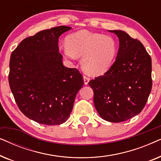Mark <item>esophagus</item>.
Instances as JSON below:
<instances>
[{
	"mask_svg": "<svg viewBox=\"0 0 161 161\" xmlns=\"http://www.w3.org/2000/svg\"><path fill=\"white\" fill-rule=\"evenodd\" d=\"M89 77H87V76H86V75H83V80H84V84L85 85H87L88 84V83H89Z\"/></svg>",
	"mask_w": 161,
	"mask_h": 161,
	"instance_id": "esophagus-1",
	"label": "esophagus"
}]
</instances>
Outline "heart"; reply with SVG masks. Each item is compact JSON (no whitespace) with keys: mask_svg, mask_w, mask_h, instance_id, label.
<instances>
[{"mask_svg":"<svg viewBox=\"0 0 161 161\" xmlns=\"http://www.w3.org/2000/svg\"><path fill=\"white\" fill-rule=\"evenodd\" d=\"M63 54L69 60L82 57L83 70L92 75L104 74L113 63L117 50L113 37L86 30L78 31L66 39Z\"/></svg>","mask_w":161,"mask_h":161,"instance_id":"1","label":"heart"}]
</instances>
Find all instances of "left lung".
Masks as SVG:
<instances>
[{
	"mask_svg": "<svg viewBox=\"0 0 161 161\" xmlns=\"http://www.w3.org/2000/svg\"><path fill=\"white\" fill-rule=\"evenodd\" d=\"M118 36L119 47L111 68L91 80L94 103L103 119L121 122L140 113L151 92L152 59L140 41L123 31H109Z\"/></svg>",
	"mask_w": 161,
	"mask_h": 161,
	"instance_id": "1",
	"label": "left lung"
}]
</instances>
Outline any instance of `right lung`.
<instances>
[{
	"instance_id": "1",
	"label": "right lung",
	"mask_w": 161,
	"mask_h": 161,
	"mask_svg": "<svg viewBox=\"0 0 161 161\" xmlns=\"http://www.w3.org/2000/svg\"><path fill=\"white\" fill-rule=\"evenodd\" d=\"M58 26L23 39L11 55L8 83L17 106L28 118L47 125L65 122L83 86L75 68L63 65L58 38L71 29Z\"/></svg>"
}]
</instances>
